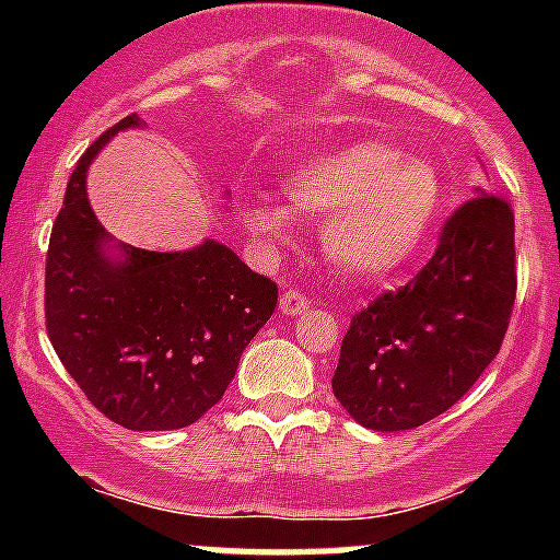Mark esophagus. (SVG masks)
Instances as JSON below:
<instances>
[{"label": "esophagus", "instance_id": "esophagus-1", "mask_svg": "<svg viewBox=\"0 0 560 560\" xmlns=\"http://www.w3.org/2000/svg\"><path fill=\"white\" fill-rule=\"evenodd\" d=\"M279 308H281V314L298 316V314H303V312H308V308H312V301H308L306 295H301L298 290H287L284 295H281Z\"/></svg>", "mask_w": 560, "mask_h": 560}]
</instances>
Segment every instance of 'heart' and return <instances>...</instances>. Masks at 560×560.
Masks as SVG:
<instances>
[{"instance_id": "obj_1", "label": "heart", "mask_w": 560, "mask_h": 560, "mask_svg": "<svg viewBox=\"0 0 560 560\" xmlns=\"http://www.w3.org/2000/svg\"><path fill=\"white\" fill-rule=\"evenodd\" d=\"M281 191L292 213L327 217V257L358 279L406 268L422 252L442 208V184L428 162L365 140L308 154L287 173ZM290 211L254 200L244 222L257 238L284 241Z\"/></svg>"}]
</instances>
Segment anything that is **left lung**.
Here are the masks:
<instances>
[{
    "label": "left lung",
    "instance_id": "obj_1",
    "mask_svg": "<svg viewBox=\"0 0 560 560\" xmlns=\"http://www.w3.org/2000/svg\"><path fill=\"white\" fill-rule=\"evenodd\" d=\"M515 292V213L477 191L444 222L425 268L352 316L332 395L371 431L425 425L493 363Z\"/></svg>",
    "mask_w": 560,
    "mask_h": 560
}]
</instances>
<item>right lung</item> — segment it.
<instances>
[{"label":"right lung","mask_w":560,"mask_h":560,"mask_svg":"<svg viewBox=\"0 0 560 560\" xmlns=\"http://www.w3.org/2000/svg\"><path fill=\"white\" fill-rule=\"evenodd\" d=\"M127 116L78 160L45 259V330L67 374L107 420L173 431L219 404L279 287L208 238L189 252L116 248L86 197V171Z\"/></svg>","instance_id":"add662e5"}]
</instances>
